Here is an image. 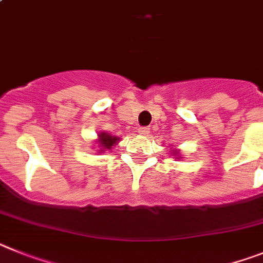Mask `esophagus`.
Wrapping results in <instances>:
<instances>
[{"label":"esophagus","instance_id":"34e87169","mask_svg":"<svg viewBox=\"0 0 263 263\" xmlns=\"http://www.w3.org/2000/svg\"><path fill=\"white\" fill-rule=\"evenodd\" d=\"M138 132L140 135H143V136H148V135H149V132H151V128H148V127H140Z\"/></svg>","mask_w":263,"mask_h":263}]
</instances>
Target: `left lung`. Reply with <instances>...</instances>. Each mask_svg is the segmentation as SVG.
I'll return each mask as SVG.
<instances>
[{"instance_id":"1","label":"left lung","mask_w":263,"mask_h":263,"mask_svg":"<svg viewBox=\"0 0 263 263\" xmlns=\"http://www.w3.org/2000/svg\"><path fill=\"white\" fill-rule=\"evenodd\" d=\"M175 155H177V156H179V151H175Z\"/></svg>"}]
</instances>
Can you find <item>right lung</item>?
<instances>
[{"label":"right lung","instance_id":"obj_1","mask_svg":"<svg viewBox=\"0 0 263 263\" xmlns=\"http://www.w3.org/2000/svg\"><path fill=\"white\" fill-rule=\"evenodd\" d=\"M118 141L119 138L109 135L108 132H99V135H98V144H99L98 145L99 147L98 154H103L104 151H111V148L116 145Z\"/></svg>","mask_w":263,"mask_h":263}]
</instances>
